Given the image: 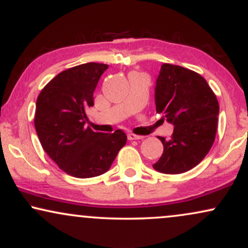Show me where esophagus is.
<instances>
[{"instance_id":"esophagus-1","label":"esophagus","mask_w":248,"mask_h":248,"mask_svg":"<svg viewBox=\"0 0 248 248\" xmlns=\"http://www.w3.org/2000/svg\"><path fill=\"white\" fill-rule=\"evenodd\" d=\"M127 138H128V140H141V139H143V138H142V136L135 135V134H133V133L128 134Z\"/></svg>"}]
</instances>
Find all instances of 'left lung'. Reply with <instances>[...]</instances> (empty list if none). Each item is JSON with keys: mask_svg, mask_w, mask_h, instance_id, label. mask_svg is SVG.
Segmentation results:
<instances>
[{"mask_svg": "<svg viewBox=\"0 0 248 248\" xmlns=\"http://www.w3.org/2000/svg\"><path fill=\"white\" fill-rule=\"evenodd\" d=\"M155 105L157 113L175 127L170 140L158 136L163 154L153 168L171 175L192 169L215 142L219 115L215 93L198 73L163 64L156 79Z\"/></svg>", "mask_w": 248, "mask_h": 248, "instance_id": "8db88e82", "label": "left lung"}]
</instances>
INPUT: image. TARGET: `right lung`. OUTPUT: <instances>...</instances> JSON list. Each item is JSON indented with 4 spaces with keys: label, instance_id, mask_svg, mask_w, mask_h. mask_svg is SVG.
<instances>
[{
    "label": "right lung",
    "instance_id": "right-lung-1",
    "mask_svg": "<svg viewBox=\"0 0 248 248\" xmlns=\"http://www.w3.org/2000/svg\"><path fill=\"white\" fill-rule=\"evenodd\" d=\"M108 65L87 62L57 75L39 93L35 128L43 149L62 171L90 178L109 169L127 135L95 133L86 127V109L94 105L93 93Z\"/></svg>",
    "mask_w": 248,
    "mask_h": 248
}]
</instances>
